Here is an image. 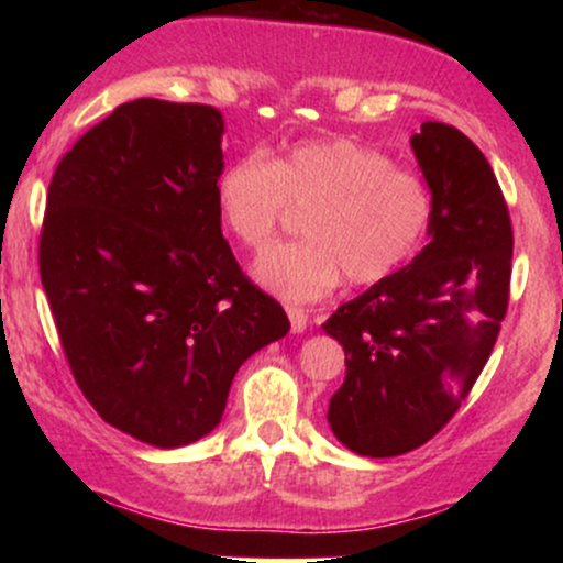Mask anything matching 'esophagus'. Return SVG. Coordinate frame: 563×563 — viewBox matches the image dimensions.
<instances>
[{
    "instance_id": "1",
    "label": "esophagus",
    "mask_w": 563,
    "mask_h": 563,
    "mask_svg": "<svg viewBox=\"0 0 563 563\" xmlns=\"http://www.w3.org/2000/svg\"><path fill=\"white\" fill-rule=\"evenodd\" d=\"M286 312H288V320H290V331H294V333H301L303 328H307V322H309L307 312H303L301 307H288Z\"/></svg>"
}]
</instances>
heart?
<instances>
[{"label": "heart", "instance_id": "obj_1", "mask_svg": "<svg viewBox=\"0 0 563 563\" xmlns=\"http://www.w3.org/2000/svg\"><path fill=\"white\" fill-rule=\"evenodd\" d=\"M214 196L222 224L249 251L275 241L290 206L309 209V238L256 262L262 286L286 301L320 299L344 275L354 286H376L421 251L434 222V196L421 174L346 137L303 142L273 164L256 153L235 158L219 174Z\"/></svg>", "mask_w": 563, "mask_h": 563}]
</instances>
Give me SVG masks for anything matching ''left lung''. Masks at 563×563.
I'll return each mask as SVG.
<instances>
[{
	"instance_id": "left-lung-1",
	"label": "left lung",
	"mask_w": 563,
	"mask_h": 563,
	"mask_svg": "<svg viewBox=\"0 0 563 563\" xmlns=\"http://www.w3.org/2000/svg\"><path fill=\"white\" fill-rule=\"evenodd\" d=\"M410 145L434 196L431 243L322 325L346 352L328 423L371 457L421 448L450 423L508 312L514 230L493 166L439 121H426Z\"/></svg>"
}]
</instances>
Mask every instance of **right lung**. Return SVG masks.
Segmentation results:
<instances>
[{
    "label": "right lung",
    "instance_id": "add662e5",
    "mask_svg": "<svg viewBox=\"0 0 563 563\" xmlns=\"http://www.w3.org/2000/svg\"><path fill=\"white\" fill-rule=\"evenodd\" d=\"M222 132L217 108L140 97L47 190L38 273L70 373L102 421L156 448L209 434L238 367L290 328L222 235Z\"/></svg>",
    "mask_w": 563,
    "mask_h": 563
}]
</instances>
